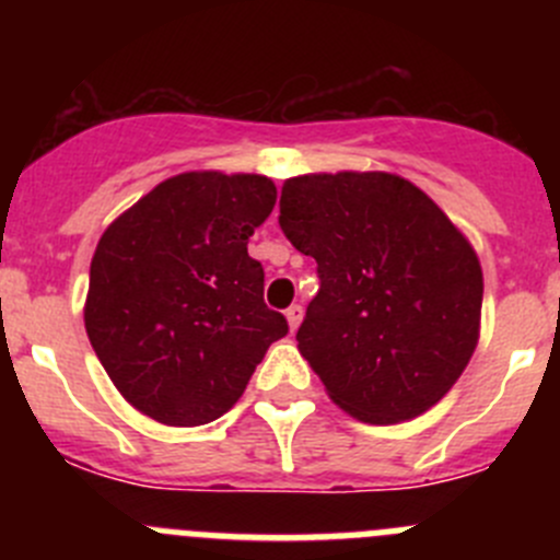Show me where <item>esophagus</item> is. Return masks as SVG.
I'll return each mask as SVG.
<instances>
[{"label":"esophagus","instance_id":"esophagus-1","mask_svg":"<svg viewBox=\"0 0 560 560\" xmlns=\"http://www.w3.org/2000/svg\"><path fill=\"white\" fill-rule=\"evenodd\" d=\"M284 314H287V322H290V330L295 332L298 325H301V319H303V306H290Z\"/></svg>","mask_w":560,"mask_h":560}]
</instances>
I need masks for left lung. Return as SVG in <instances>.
Masks as SVG:
<instances>
[{
	"instance_id": "1",
	"label": "left lung",
	"mask_w": 560,
	"mask_h": 560,
	"mask_svg": "<svg viewBox=\"0 0 560 560\" xmlns=\"http://www.w3.org/2000/svg\"><path fill=\"white\" fill-rule=\"evenodd\" d=\"M279 211L290 244L316 259L298 349L332 404L371 425L439 404L479 341L482 268L466 235L382 171L287 178Z\"/></svg>"
}]
</instances>
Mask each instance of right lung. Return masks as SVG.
Listing matches in <instances>:
<instances>
[{
  "mask_svg": "<svg viewBox=\"0 0 560 560\" xmlns=\"http://www.w3.org/2000/svg\"><path fill=\"white\" fill-rule=\"evenodd\" d=\"M268 175L191 171L113 219L89 270V341L118 393L162 425L222 417L287 319L262 301L248 238L270 217Z\"/></svg>",
  "mask_w": 560,
  "mask_h": 560,
  "instance_id": "obj_1",
  "label": "right lung"
}]
</instances>
